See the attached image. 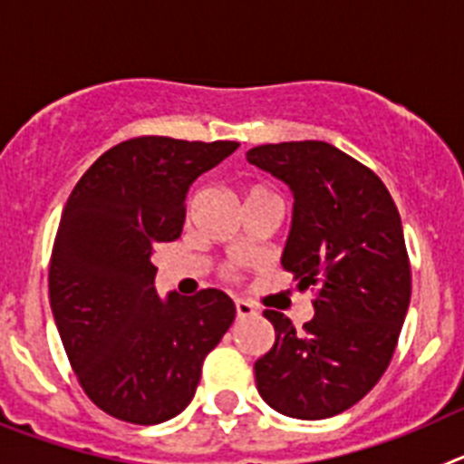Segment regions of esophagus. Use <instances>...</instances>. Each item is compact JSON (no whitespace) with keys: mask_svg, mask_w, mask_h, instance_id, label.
I'll return each mask as SVG.
<instances>
[{"mask_svg":"<svg viewBox=\"0 0 464 464\" xmlns=\"http://www.w3.org/2000/svg\"><path fill=\"white\" fill-rule=\"evenodd\" d=\"M235 309H237V318H241V321H244V318H251V315L257 314V311L253 309L248 302H241V299H237Z\"/></svg>","mask_w":464,"mask_h":464,"instance_id":"34e87169","label":"esophagus"}]
</instances>
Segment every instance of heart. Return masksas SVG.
I'll return each instance as SVG.
<instances>
[{"label": "heart", "mask_w": 464, "mask_h": 464, "mask_svg": "<svg viewBox=\"0 0 464 464\" xmlns=\"http://www.w3.org/2000/svg\"><path fill=\"white\" fill-rule=\"evenodd\" d=\"M253 192H265V190H253ZM253 192H251V195H253ZM227 276H232V274H229V272H227Z\"/></svg>", "instance_id": "b5f03b06"}]
</instances>
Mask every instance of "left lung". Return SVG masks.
Returning a JSON list of instances; mask_svg holds the SVG:
<instances>
[{
    "instance_id": "obj_1",
    "label": "left lung",
    "mask_w": 464,
    "mask_h": 464,
    "mask_svg": "<svg viewBox=\"0 0 464 464\" xmlns=\"http://www.w3.org/2000/svg\"><path fill=\"white\" fill-rule=\"evenodd\" d=\"M246 158L293 190L281 265L299 290L315 293L302 330L265 311L276 342L256 362L257 391L283 416H337L379 383L407 315L411 265L400 211L379 176L332 143H265Z\"/></svg>"
}]
</instances>
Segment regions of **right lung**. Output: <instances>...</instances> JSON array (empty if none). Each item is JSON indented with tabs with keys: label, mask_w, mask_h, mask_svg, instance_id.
<instances>
[{
	"label": "right lung",
	"mask_w": 464,
	"mask_h": 464,
	"mask_svg": "<svg viewBox=\"0 0 464 464\" xmlns=\"http://www.w3.org/2000/svg\"><path fill=\"white\" fill-rule=\"evenodd\" d=\"M237 141L134 137L81 176L53 244L48 293L85 395L134 425L165 423L195 397L204 358L235 321L223 290L155 293V246L181 237L186 192Z\"/></svg>",
	"instance_id": "right-lung-1"
}]
</instances>
